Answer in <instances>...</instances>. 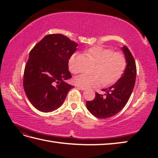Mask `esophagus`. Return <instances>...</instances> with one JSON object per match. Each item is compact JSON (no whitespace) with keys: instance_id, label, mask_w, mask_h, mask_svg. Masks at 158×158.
<instances>
[{"instance_id":"obj_1","label":"esophagus","mask_w":158,"mask_h":158,"mask_svg":"<svg viewBox=\"0 0 158 158\" xmlns=\"http://www.w3.org/2000/svg\"><path fill=\"white\" fill-rule=\"evenodd\" d=\"M77 88H78L79 89H81V90H85L86 89V88H83V87H81V86H77Z\"/></svg>"}]
</instances>
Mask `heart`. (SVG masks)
Returning a JSON list of instances; mask_svg holds the SVG:
<instances>
[{
	"label": "heart",
	"mask_w": 158,
	"mask_h": 158,
	"mask_svg": "<svg viewBox=\"0 0 158 158\" xmlns=\"http://www.w3.org/2000/svg\"><path fill=\"white\" fill-rule=\"evenodd\" d=\"M88 54L98 63L94 75H83L77 77L74 81L83 88L114 84L122 77L126 67V58L122 53L114 52L113 50L102 46H94L87 50ZM68 66L70 73L79 72L76 63V53L70 57Z\"/></svg>",
	"instance_id": "1"
}]
</instances>
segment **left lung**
<instances>
[{
    "instance_id": "8db88e82",
    "label": "left lung",
    "mask_w": 158,
    "mask_h": 158,
    "mask_svg": "<svg viewBox=\"0 0 158 158\" xmlns=\"http://www.w3.org/2000/svg\"><path fill=\"white\" fill-rule=\"evenodd\" d=\"M122 50L127 65L122 77L115 84L102 89L105 94L96 92L94 99L86 102L88 110L97 118L106 119L116 115L126 106L132 94L136 76V62L126 46H123Z\"/></svg>"
}]
</instances>
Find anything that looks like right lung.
<instances>
[{
    "instance_id": "obj_1",
    "label": "right lung",
    "mask_w": 158,
    "mask_h": 158,
    "mask_svg": "<svg viewBox=\"0 0 158 158\" xmlns=\"http://www.w3.org/2000/svg\"><path fill=\"white\" fill-rule=\"evenodd\" d=\"M78 44L61 34L48 35L30 52L23 72V85L29 101L40 111L48 113L62 105L74 86L68 61Z\"/></svg>"
}]
</instances>
